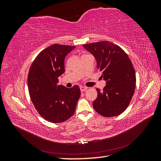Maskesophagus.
Wrapping results in <instances>:
<instances>
[{
	"label": "esophagus",
	"instance_id": "esophagus-1",
	"mask_svg": "<svg viewBox=\"0 0 161 161\" xmlns=\"http://www.w3.org/2000/svg\"><path fill=\"white\" fill-rule=\"evenodd\" d=\"M87 89V87H86V86H80V91H81V92H83V91H85Z\"/></svg>",
	"mask_w": 161,
	"mask_h": 161
}]
</instances>
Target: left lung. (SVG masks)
Returning <instances> with one entry per match:
<instances>
[{
    "label": "left lung",
    "instance_id": "1",
    "mask_svg": "<svg viewBox=\"0 0 161 161\" xmlns=\"http://www.w3.org/2000/svg\"><path fill=\"white\" fill-rule=\"evenodd\" d=\"M95 58L106 85L92 103L95 110L106 118L119 115L127 109L134 93L136 73L131 60L121 48L108 41L84 44Z\"/></svg>",
    "mask_w": 161,
    "mask_h": 161
}]
</instances>
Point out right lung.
Returning <instances> with one entry per match:
<instances>
[{"label": "right lung", "mask_w": 161, "mask_h": 161, "mask_svg": "<svg viewBox=\"0 0 161 161\" xmlns=\"http://www.w3.org/2000/svg\"><path fill=\"white\" fill-rule=\"evenodd\" d=\"M76 46L53 44L42 50L33 60L27 78L28 89L34 107L43 119L61 123L75 114L80 96L78 85L69 89L58 85L64 72V58Z\"/></svg>", "instance_id": "1"}]
</instances>
